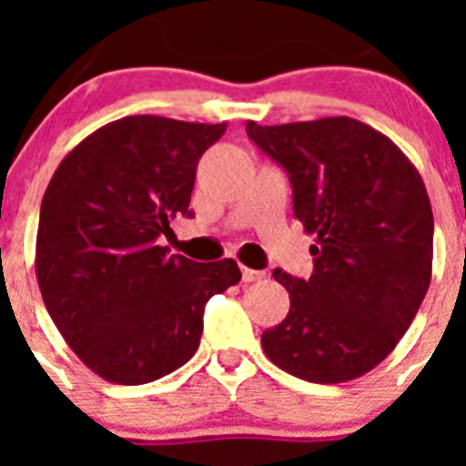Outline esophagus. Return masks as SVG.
Returning a JSON list of instances; mask_svg holds the SVG:
<instances>
[{"label": "esophagus", "mask_w": 466, "mask_h": 466, "mask_svg": "<svg viewBox=\"0 0 466 466\" xmlns=\"http://www.w3.org/2000/svg\"><path fill=\"white\" fill-rule=\"evenodd\" d=\"M261 278H263L261 270H252V268H247V266H242V282H258Z\"/></svg>", "instance_id": "esophagus-1"}]
</instances>
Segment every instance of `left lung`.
I'll return each instance as SVG.
<instances>
[{
	"instance_id": "1",
	"label": "left lung",
	"mask_w": 466,
	"mask_h": 466,
	"mask_svg": "<svg viewBox=\"0 0 466 466\" xmlns=\"http://www.w3.org/2000/svg\"><path fill=\"white\" fill-rule=\"evenodd\" d=\"M247 135L289 172L294 217L315 236L310 278L273 270L289 312L261 333L263 352L300 380H355L397 348L430 289L425 182L392 139L357 118L247 121Z\"/></svg>"
}]
</instances>
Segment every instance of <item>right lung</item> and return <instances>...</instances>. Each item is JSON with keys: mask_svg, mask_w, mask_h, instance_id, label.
<instances>
[{"mask_svg": "<svg viewBox=\"0 0 466 466\" xmlns=\"http://www.w3.org/2000/svg\"><path fill=\"white\" fill-rule=\"evenodd\" d=\"M226 123L126 116L79 142L48 182L36 230L41 299L74 355L118 385L158 380L196 355L205 303L240 282L233 258L158 245L191 214L198 160Z\"/></svg>", "mask_w": 466, "mask_h": 466, "instance_id": "right-lung-1", "label": "right lung"}]
</instances>
